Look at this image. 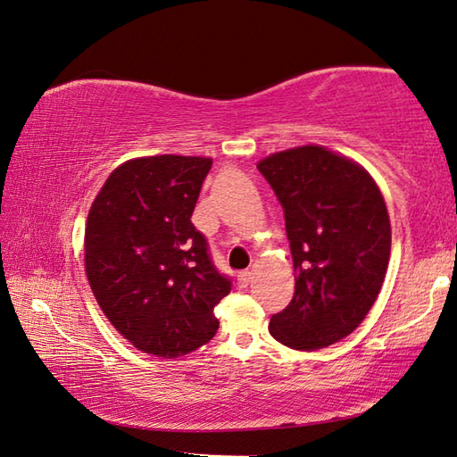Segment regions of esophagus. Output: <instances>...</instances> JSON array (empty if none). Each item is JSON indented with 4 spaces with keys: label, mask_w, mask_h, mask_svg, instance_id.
<instances>
[{
    "label": "esophagus",
    "mask_w": 457,
    "mask_h": 457,
    "mask_svg": "<svg viewBox=\"0 0 457 457\" xmlns=\"http://www.w3.org/2000/svg\"><path fill=\"white\" fill-rule=\"evenodd\" d=\"M251 280H253V273H251V270H244V273L237 275V287L247 288L251 285Z\"/></svg>",
    "instance_id": "34e87169"
}]
</instances>
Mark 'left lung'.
<instances>
[{
	"label": "left lung",
	"instance_id": "obj_1",
	"mask_svg": "<svg viewBox=\"0 0 457 457\" xmlns=\"http://www.w3.org/2000/svg\"><path fill=\"white\" fill-rule=\"evenodd\" d=\"M285 210L295 296L269 332L293 349H322L363 322L383 287L391 221L383 194L355 161L320 145L257 164Z\"/></svg>",
	"mask_w": 457,
	"mask_h": 457
}]
</instances>
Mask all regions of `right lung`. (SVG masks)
Here are the masks:
<instances>
[{
    "instance_id": "obj_1",
    "label": "right lung",
    "mask_w": 457,
    "mask_h": 457,
    "mask_svg": "<svg viewBox=\"0 0 457 457\" xmlns=\"http://www.w3.org/2000/svg\"><path fill=\"white\" fill-rule=\"evenodd\" d=\"M212 159L157 154L115 169L84 234L92 293L118 332L157 357L187 355L216 336L231 280L213 267L192 212Z\"/></svg>"
}]
</instances>
